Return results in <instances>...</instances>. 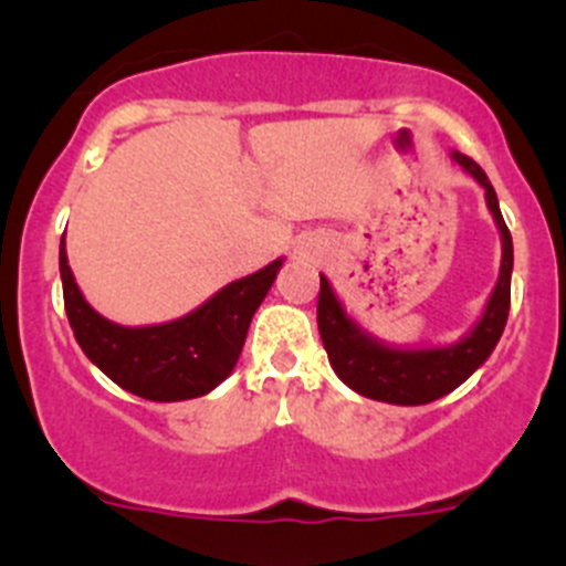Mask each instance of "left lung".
Listing matches in <instances>:
<instances>
[{
	"label": "left lung",
	"mask_w": 566,
	"mask_h": 566,
	"mask_svg": "<svg viewBox=\"0 0 566 566\" xmlns=\"http://www.w3.org/2000/svg\"><path fill=\"white\" fill-rule=\"evenodd\" d=\"M454 161L468 175L476 177L488 197V208L504 241V256H501V276L493 295L488 301L482 319L476 328L454 347H436V350H394V347L378 345L361 334L356 323L345 315L342 304L336 301L328 279L319 276L317 295V328L323 339L328 361L334 373L350 386L353 391L369 399L391 405H427L443 394L454 391L462 380L471 378L504 334L506 317H510L512 301V235L501 216L499 199L488 175L482 172L473 158L452 153Z\"/></svg>",
	"instance_id": "left-lung-1"
}]
</instances>
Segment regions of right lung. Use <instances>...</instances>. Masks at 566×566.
I'll return each mask as SVG.
<instances>
[{
	"label": "right lung",
	"instance_id": "obj_1",
	"mask_svg": "<svg viewBox=\"0 0 566 566\" xmlns=\"http://www.w3.org/2000/svg\"><path fill=\"white\" fill-rule=\"evenodd\" d=\"M282 260L247 279L227 284L191 315L147 328L108 323L84 301L65 241L60 243V273L71 328L90 361L136 397L177 402L213 391L235 369L256 306L271 290Z\"/></svg>",
	"mask_w": 566,
	"mask_h": 566
}]
</instances>
